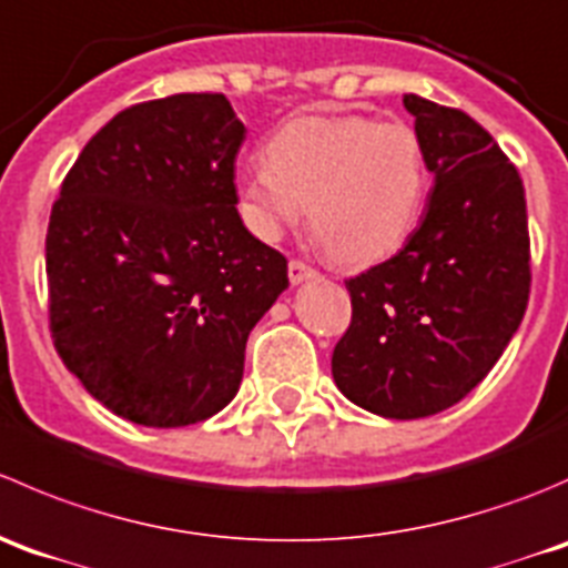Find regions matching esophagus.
Listing matches in <instances>:
<instances>
[{
	"label": "esophagus",
	"mask_w": 568,
	"mask_h": 568,
	"mask_svg": "<svg viewBox=\"0 0 568 568\" xmlns=\"http://www.w3.org/2000/svg\"><path fill=\"white\" fill-rule=\"evenodd\" d=\"M312 278H317V271H314V267L303 265V262H297V260L290 262V282L292 284L312 282Z\"/></svg>",
	"instance_id": "esophagus-1"
}]
</instances>
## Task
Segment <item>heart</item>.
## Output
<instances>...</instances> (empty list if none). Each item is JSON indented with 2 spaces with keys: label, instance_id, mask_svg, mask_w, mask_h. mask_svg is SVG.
Wrapping results in <instances>:
<instances>
[{
  "label": "heart",
  "instance_id": "b5f03b06",
  "mask_svg": "<svg viewBox=\"0 0 568 568\" xmlns=\"http://www.w3.org/2000/svg\"><path fill=\"white\" fill-rule=\"evenodd\" d=\"M428 168L417 132L364 115H295L271 134L265 162L237 176L251 232L278 240L306 215L347 265L395 254L423 212Z\"/></svg>",
  "mask_w": 568,
  "mask_h": 568
}]
</instances>
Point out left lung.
Instances as JSON below:
<instances>
[{"label": "left lung", "mask_w": 568, "mask_h": 568, "mask_svg": "<svg viewBox=\"0 0 568 568\" xmlns=\"http://www.w3.org/2000/svg\"><path fill=\"white\" fill-rule=\"evenodd\" d=\"M434 173L400 254L345 282L353 320L331 356L342 395L386 419L456 406L497 364L530 295L525 184L467 112L403 95Z\"/></svg>", "instance_id": "8db88e82"}]
</instances>
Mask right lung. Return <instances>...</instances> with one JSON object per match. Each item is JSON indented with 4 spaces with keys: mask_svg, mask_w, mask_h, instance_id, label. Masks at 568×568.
Instances as JSON below:
<instances>
[{
    "mask_svg": "<svg viewBox=\"0 0 568 568\" xmlns=\"http://www.w3.org/2000/svg\"><path fill=\"white\" fill-rule=\"evenodd\" d=\"M223 93L118 112L65 176L47 232L54 347L80 384L145 428L201 423L234 400L251 328L290 286L243 226Z\"/></svg>",
    "mask_w": 568,
    "mask_h": 568,
    "instance_id": "obj_1",
    "label": "right lung"
}]
</instances>
